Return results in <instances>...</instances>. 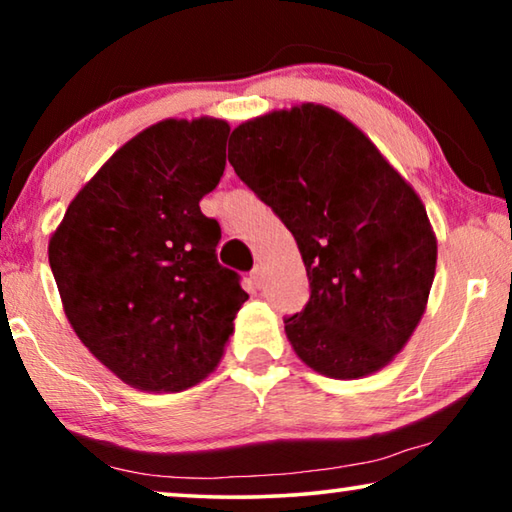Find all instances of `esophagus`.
<instances>
[{"instance_id": "1", "label": "esophagus", "mask_w": 512, "mask_h": 512, "mask_svg": "<svg viewBox=\"0 0 512 512\" xmlns=\"http://www.w3.org/2000/svg\"><path fill=\"white\" fill-rule=\"evenodd\" d=\"M250 277H253V282L257 284V287H262V284H264V266L255 264L253 271H250Z\"/></svg>"}]
</instances>
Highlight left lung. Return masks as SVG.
I'll list each match as a JSON object with an SVG mask.
<instances>
[{
	"label": "left lung",
	"instance_id": "1",
	"mask_svg": "<svg viewBox=\"0 0 512 512\" xmlns=\"http://www.w3.org/2000/svg\"><path fill=\"white\" fill-rule=\"evenodd\" d=\"M228 160L305 262L309 302L284 318L298 357L334 379L384 368L436 275V235L413 187L352 121L316 103L237 126Z\"/></svg>",
	"mask_w": 512,
	"mask_h": 512
}]
</instances>
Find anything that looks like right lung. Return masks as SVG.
<instances>
[{
	"label": "right lung",
	"instance_id": "obj_1",
	"mask_svg": "<svg viewBox=\"0 0 512 512\" xmlns=\"http://www.w3.org/2000/svg\"><path fill=\"white\" fill-rule=\"evenodd\" d=\"M230 126L164 119L126 142L49 239L65 316L103 366L140 391H185L216 368L248 300L216 259L201 212L219 185Z\"/></svg>",
	"mask_w": 512,
	"mask_h": 512
}]
</instances>
